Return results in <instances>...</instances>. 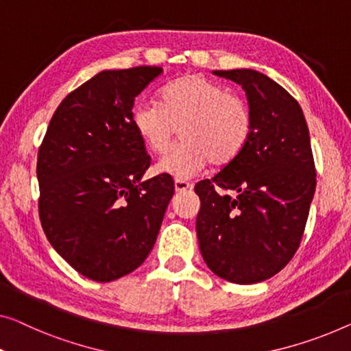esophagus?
<instances>
[{
    "mask_svg": "<svg viewBox=\"0 0 351 351\" xmlns=\"http://www.w3.org/2000/svg\"><path fill=\"white\" fill-rule=\"evenodd\" d=\"M191 189H192L191 182H187L184 180H175V191L176 192H186V191H191Z\"/></svg>",
    "mask_w": 351,
    "mask_h": 351,
    "instance_id": "1",
    "label": "esophagus"
}]
</instances>
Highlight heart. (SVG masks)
<instances>
[{
	"instance_id": "b5f03b06",
	"label": "heart",
	"mask_w": 351,
	"mask_h": 351,
	"mask_svg": "<svg viewBox=\"0 0 351 351\" xmlns=\"http://www.w3.org/2000/svg\"><path fill=\"white\" fill-rule=\"evenodd\" d=\"M132 125L154 154L169 149L178 130L182 143L159 160L160 173L189 180L211 164L227 165L239 156L252 134V113L237 93L191 74L160 91L159 106L140 104Z\"/></svg>"
}]
</instances>
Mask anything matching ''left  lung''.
<instances>
[{"instance_id": "8db88e82", "label": "left lung", "mask_w": 351, "mask_h": 351, "mask_svg": "<svg viewBox=\"0 0 351 351\" xmlns=\"http://www.w3.org/2000/svg\"><path fill=\"white\" fill-rule=\"evenodd\" d=\"M243 86L252 134L234 160L195 186L197 238L214 274L239 285L279 273L300 247L315 193L304 113L289 91L252 69L213 71ZM230 190L221 194L215 189Z\"/></svg>"}]
</instances>
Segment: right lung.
I'll list each match as a JSON object with an SVG mask.
<instances>
[{
    "label": "right lung",
    "mask_w": 351,
    "mask_h": 351,
    "mask_svg": "<svg viewBox=\"0 0 351 351\" xmlns=\"http://www.w3.org/2000/svg\"><path fill=\"white\" fill-rule=\"evenodd\" d=\"M162 72H99L60 104L39 148L42 228L91 280H117L143 263L175 193L170 175L143 181L149 156L132 125L135 97Z\"/></svg>",
    "instance_id": "add662e5"
}]
</instances>
